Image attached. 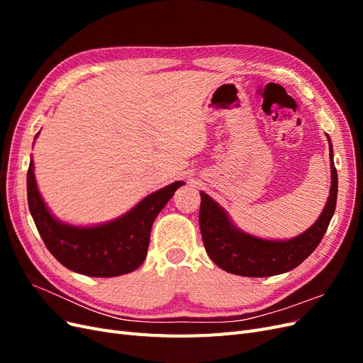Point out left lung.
<instances>
[{
  "label": "left lung",
  "mask_w": 363,
  "mask_h": 363,
  "mask_svg": "<svg viewBox=\"0 0 363 363\" xmlns=\"http://www.w3.org/2000/svg\"><path fill=\"white\" fill-rule=\"evenodd\" d=\"M327 139L332 169L330 195L315 224L292 239L269 240L245 233L232 223L228 213L212 196L200 192L201 238L208 257L219 268L244 277H271L296 268L312 255L327 232L337 199V172L333 162V147L330 136L327 135Z\"/></svg>",
  "instance_id": "8db88e82"
}]
</instances>
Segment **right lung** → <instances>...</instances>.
<instances>
[{
  "mask_svg": "<svg viewBox=\"0 0 363 363\" xmlns=\"http://www.w3.org/2000/svg\"><path fill=\"white\" fill-rule=\"evenodd\" d=\"M39 133L35 136V139ZM184 182H174L147 195L135 207L108 223L89 227L62 223L39 194L35 163L27 172L28 208L51 255L63 267L89 277H116L138 269L147 257L152 223Z\"/></svg>",
  "mask_w": 363,
  "mask_h": 363,
  "instance_id": "obj_1",
  "label": "right lung"
}]
</instances>
